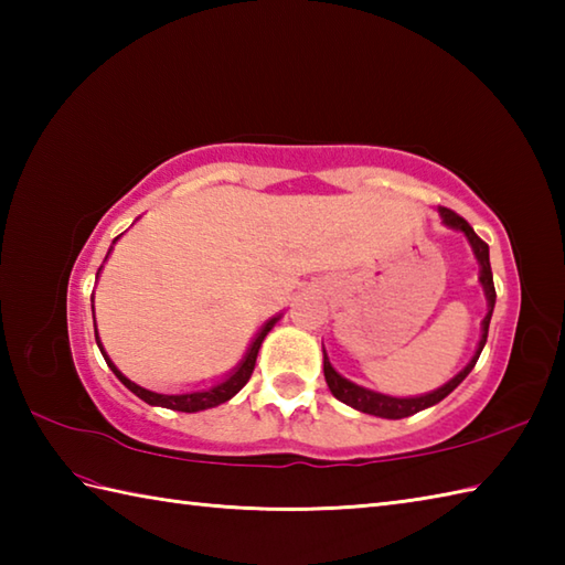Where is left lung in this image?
Here are the masks:
<instances>
[{
	"label": "left lung",
	"mask_w": 565,
	"mask_h": 565,
	"mask_svg": "<svg viewBox=\"0 0 565 565\" xmlns=\"http://www.w3.org/2000/svg\"><path fill=\"white\" fill-rule=\"evenodd\" d=\"M439 213H441V221L447 223L449 227H456V231H463V233H466L468 243H471L478 262H481V284H483L486 298H488V316H486V320H483V338H481V342H478V352H476V356L471 359V362H468V366L461 371V374H456V376L447 383V386L437 388L435 393L419 395V398H391V395H381V393H374V391H366V388H362V386H354L352 381L342 379V376L338 374V371H334V369L330 366L328 356H326V359H322V371H326V381H328V386H330L332 395H334V398H338V401H342V403H347V405H352L354 411H362V413H366V415H376V417H388V419H401V417H407V415H415V413H419V411H425V407H429V405H435V403L447 398V395H449L456 386H459V383H461L468 374H471V369L476 366L478 356H481V352H483L486 340H488L490 316H493V308H495V284H493V269H490L488 245L483 243L481 237H478V235L473 233V227L468 225V221H463L459 213H454L451 209H444V206L439 209Z\"/></svg>",
	"instance_id": "left-lung-1"
}]
</instances>
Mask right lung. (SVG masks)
<instances>
[{
  "label": "right lung",
  "mask_w": 565,
  "mask_h": 565,
  "mask_svg": "<svg viewBox=\"0 0 565 565\" xmlns=\"http://www.w3.org/2000/svg\"><path fill=\"white\" fill-rule=\"evenodd\" d=\"M276 322V318H271L267 326H264L262 330H259V334L255 338V342L249 344V350H247V356L243 359V364L237 366V371L235 374L227 379V381H223V383H218V386H213V388H209V391H196V393H179V395H164V393H152V391H146V388H140L138 383H134V381H128L121 371H118L114 364H111V359L106 356V352H104V347H102V342H99V334L94 332V338H97V344H99V350H102V354H104V359H106V364L111 366V371L116 374V379L124 383V386L128 388V391H134L140 401H146L148 405H160V407H170V411H179V413H199V411H206V407H215V405H221V403H225V401H231L233 395L245 386V383L249 381V376H252V371H255V362H257V352H259V347H262V340L267 338V332L271 330V326Z\"/></svg>",
  "instance_id": "obj_1"
}]
</instances>
